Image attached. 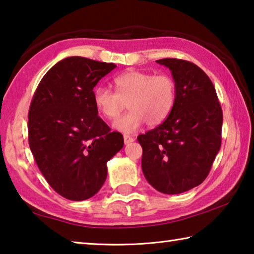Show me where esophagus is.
Masks as SVG:
<instances>
[{"instance_id": "esophagus-1", "label": "esophagus", "mask_w": 254, "mask_h": 254, "mask_svg": "<svg viewBox=\"0 0 254 254\" xmlns=\"http://www.w3.org/2000/svg\"><path fill=\"white\" fill-rule=\"evenodd\" d=\"M123 139H124V143H126V144H128V143H131V142L134 141V139H133L132 136H130V135H127V134L123 136Z\"/></svg>"}]
</instances>
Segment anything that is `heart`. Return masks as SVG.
<instances>
[{
  "mask_svg": "<svg viewBox=\"0 0 254 254\" xmlns=\"http://www.w3.org/2000/svg\"><path fill=\"white\" fill-rule=\"evenodd\" d=\"M115 92L100 85L93 91L94 107L109 121L117 119L127 103L128 111L117 120L114 127L134 133L143 127H156L168 119L177 100V83L169 74L127 71L114 77Z\"/></svg>",
  "mask_w": 254,
  "mask_h": 254,
  "instance_id": "heart-1",
  "label": "heart"
}]
</instances>
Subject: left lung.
Instances as JSON below:
<instances>
[{"label":"left lung","instance_id":"obj_1","mask_svg":"<svg viewBox=\"0 0 254 254\" xmlns=\"http://www.w3.org/2000/svg\"><path fill=\"white\" fill-rule=\"evenodd\" d=\"M171 70L177 100L168 119L137 136L142 171L164 194H179L204 181L221 146L222 109L213 83L194 63L158 60Z\"/></svg>","mask_w":254,"mask_h":254}]
</instances>
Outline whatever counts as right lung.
Returning a JSON list of instances; mask_svg holds the SVG:
<instances>
[{"instance_id":"1","label":"right lung","mask_w":254,"mask_h":254,"mask_svg":"<svg viewBox=\"0 0 254 254\" xmlns=\"http://www.w3.org/2000/svg\"><path fill=\"white\" fill-rule=\"evenodd\" d=\"M117 65L82 57L58 62L40 81L29 110V144L53 190L72 201L98 193L107 162L122 149L121 133L98 115L93 89Z\"/></svg>"}]
</instances>
